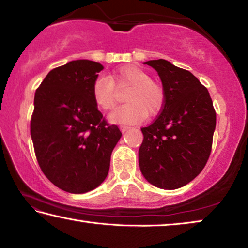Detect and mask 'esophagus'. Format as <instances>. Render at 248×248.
<instances>
[{
	"label": "esophagus",
	"instance_id": "esophagus-1",
	"mask_svg": "<svg viewBox=\"0 0 248 248\" xmlns=\"http://www.w3.org/2000/svg\"><path fill=\"white\" fill-rule=\"evenodd\" d=\"M128 129H130V127H128V125H120V130L123 132H125Z\"/></svg>",
	"mask_w": 248,
	"mask_h": 248
}]
</instances>
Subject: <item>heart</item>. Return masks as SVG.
<instances>
[{
  "label": "heart",
  "mask_w": 248,
  "mask_h": 248,
  "mask_svg": "<svg viewBox=\"0 0 248 248\" xmlns=\"http://www.w3.org/2000/svg\"><path fill=\"white\" fill-rule=\"evenodd\" d=\"M131 85L127 97L128 104L117 107L109 114L111 123L136 124L148 116L158 114L164 105V91L162 86L151 79L150 74L140 66L128 64L115 71L110 79L100 75L92 87V96L95 104L104 110L114 108L116 104V86Z\"/></svg>",
  "instance_id": "heart-1"
}]
</instances>
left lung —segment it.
Segmentation results:
<instances>
[{"instance_id": "8db88e82", "label": "left lung", "mask_w": 248, "mask_h": 248, "mask_svg": "<svg viewBox=\"0 0 248 248\" xmlns=\"http://www.w3.org/2000/svg\"><path fill=\"white\" fill-rule=\"evenodd\" d=\"M156 71L165 99L152 124L141 128L142 175L161 189H177L200 174L210 156L217 116L209 92L189 71L164 59L144 62Z\"/></svg>"}]
</instances>
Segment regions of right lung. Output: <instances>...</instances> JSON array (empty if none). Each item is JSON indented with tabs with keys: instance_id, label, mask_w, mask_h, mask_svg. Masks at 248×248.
<instances>
[{
	"instance_id": "add662e5",
	"label": "right lung",
	"mask_w": 248,
	"mask_h": 248,
	"mask_svg": "<svg viewBox=\"0 0 248 248\" xmlns=\"http://www.w3.org/2000/svg\"><path fill=\"white\" fill-rule=\"evenodd\" d=\"M104 66L74 60L50 71L33 99L31 136L37 161L50 182L85 194L107 177L111 152L123 133L109 125L92 96Z\"/></svg>"
}]
</instances>
